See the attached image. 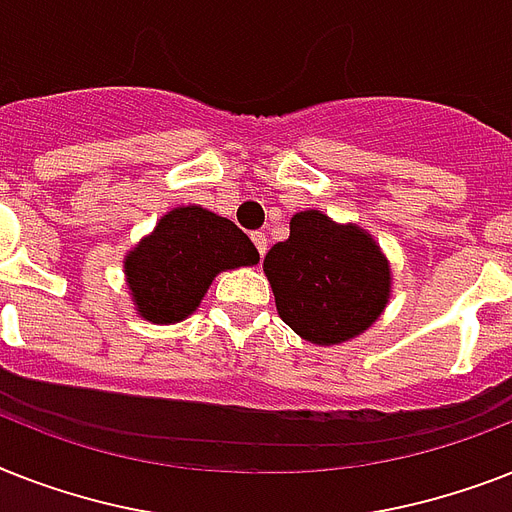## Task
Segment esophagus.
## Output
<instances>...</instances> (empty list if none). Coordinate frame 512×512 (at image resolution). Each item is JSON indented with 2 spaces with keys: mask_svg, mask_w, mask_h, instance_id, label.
<instances>
[{
  "mask_svg": "<svg viewBox=\"0 0 512 512\" xmlns=\"http://www.w3.org/2000/svg\"><path fill=\"white\" fill-rule=\"evenodd\" d=\"M251 240H253V245H256L259 256H264V253H267V235H264V232H253Z\"/></svg>",
  "mask_w": 512,
  "mask_h": 512,
  "instance_id": "34e87169",
  "label": "esophagus"
}]
</instances>
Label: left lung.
Wrapping results in <instances>:
<instances>
[{
	"label": "left lung",
	"instance_id": "1",
	"mask_svg": "<svg viewBox=\"0 0 512 512\" xmlns=\"http://www.w3.org/2000/svg\"><path fill=\"white\" fill-rule=\"evenodd\" d=\"M277 314L304 341L333 346L365 333L391 296V269L357 224L320 211L290 219V237L264 259Z\"/></svg>",
	"mask_w": 512,
	"mask_h": 512
}]
</instances>
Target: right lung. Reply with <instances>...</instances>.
I'll use <instances>...</instances> for the list:
<instances>
[{
  "label": "right lung",
  "instance_id": "right-lung-1",
  "mask_svg": "<svg viewBox=\"0 0 512 512\" xmlns=\"http://www.w3.org/2000/svg\"><path fill=\"white\" fill-rule=\"evenodd\" d=\"M259 264V251L235 222L200 206H179L126 253V285L137 314L155 325L190 317L224 269Z\"/></svg>",
  "mask_w": 512,
  "mask_h": 512
}]
</instances>
